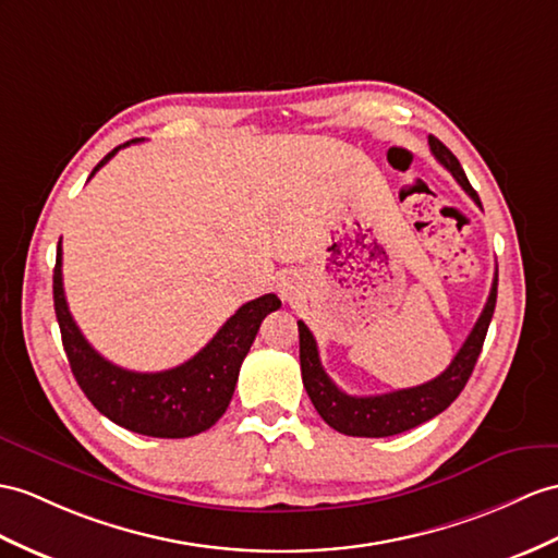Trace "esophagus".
Returning <instances> with one entry per match:
<instances>
[{
	"label": "esophagus",
	"instance_id": "1",
	"mask_svg": "<svg viewBox=\"0 0 558 558\" xmlns=\"http://www.w3.org/2000/svg\"><path fill=\"white\" fill-rule=\"evenodd\" d=\"M279 293L283 295V298H291V295H295V291H298V279L293 277V275H283L281 279H279Z\"/></svg>",
	"mask_w": 558,
	"mask_h": 558
}]
</instances>
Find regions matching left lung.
I'll list each match as a JSON object with an SVG mask.
<instances>
[{"instance_id": "1", "label": "left lung", "mask_w": 558, "mask_h": 558, "mask_svg": "<svg viewBox=\"0 0 558 558\" xmlns=\"http://www.w3.org/2000/svg\"><path fill=\"white\" fill-rule=\"evenodd\" d=\"M428 146L433 156L438 158L440 166L450 170L454 180L461 184V189H464V192L481 206L478 194L473 192V186L466 180L464 168L459 166V160L450 148H447L440 140L433 137V134L428 137ZM495 303H497V275L493 279V289H490V295H487V303L481 312L478 322H475L464 345L459 348L454 360L440 376H436L428 384L384 392V396H369V398L348 396V392H343L331 381L329 374L324 372V366L319 362L315 336L310 333L305 322H298V336H301L303 386L307 390L312 404H315L319 416L331 428H336L338 433H345V436H357V438H388V436H396V433L416 428L418 424H424V421L438 416L457 400L459 392L464 390L473 366L478 362V355L483 350L487 326H490V319L495 315Z\"/></svg>"}]
</instances>
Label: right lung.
<instances>
[{
	"label": "right lung",
	"instance_id": "obj_1",
	"mask_svg": "<svg viewBox=\"0 0 558 558\" xmlns=\"http://www.w3.org/2000/svg\"><path fill=\"white\" fill-rule=\"evenodd\" d=\"M122 146H116L89 177L106 166ZM61 255L59 241L57 267H53V310H57L65 357L87 400L113 424L142 436L189 438L208 430L229 407L241 362L248 355L263 319L269 312L279 310V298L265 293L241 305L206 348L174 369L154 374L130 372L101 357L77 329L63 293Z\"/></svg>",
	"mask_w": 558,
	"mask_h": 558
}]
</instances>
